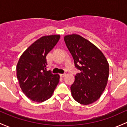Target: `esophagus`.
Listing matches in <instances>:
<instances>
[{"mask_svg": "<svg viewBox=\"0 0 127 127\" xmlns=\"http://www.w3.org/2000/svg\"><path fill=\"white\" fill-rule=\"evenodd\" d=\"M65 75H66V74H60V76H61V77H64Z\"/></svg>", "mask_w": 127, "mask_h": 127, "instance_id": "esophagus-1", "label": "esophagus"}]
</instances>
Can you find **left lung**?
I'll list each match as a JSON object with an SVG mask.
<instances>
[{"label": "left lung", "instance_id": "left-lung-1", "mask_svg": "<svg viewBox=\"0 0 127 127\" xmlns=\"http://www.w3.org/2000/svg\"><path fill=\"white\" fill-rule=\"evenodd\" d=\"M65 43L74 60L75 66L80 70L70 86L75 101L89 105L100 97L108 83L109 64L100 49L77 34L64 37Z\"/></svg>", "mask_w": 127, "mask_h": 127}]
</instances>
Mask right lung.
Listing matches in <instances>:
<instances>
[{
  "label": "right lung",
  "mask_w": 127,
  "mask_h": 127,
  "mask_svg": "<svg viewBox=\"0 0 127 127\" xmlns=\"http://www.w3.org/2000/svg\"><path fill=\"white\" fill-rule=\"evenodd\" d=\"M60 38V34L42 36L29 46L19 60L16 75L19 86L33 102H43L50 98L59 83V75L47 71L46 56Z\"/></svg>",
  "instance_id": "obj_1"
}]
</instances>
